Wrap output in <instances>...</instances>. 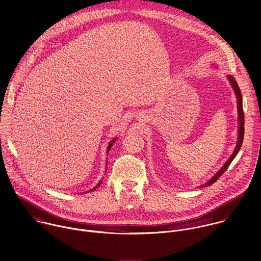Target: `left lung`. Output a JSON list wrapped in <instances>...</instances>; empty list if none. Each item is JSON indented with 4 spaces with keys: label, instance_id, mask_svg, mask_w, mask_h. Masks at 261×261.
<instances>
[{
    "label": "left lung",
    "instance_id": "1",
    "mask_svg": "<svg viewBox=\"0 0 261 261\" xmlns=\"http://www.w3.org/2000/svg\"><path fill=\"white\" fill-rule=\"evenodd\" d=\"M216 66V65H213ZM227 80L230 83V86L232 87L234 95L237 97V106H238V122H239V127H238V140H237V145L234 147L233 152L231 153V155L228 158V160L224 163V165L219 169V171L216 173V174L209 179L205 185H202L200 188H204V187H210L211 185H213L222 174L224 173V171L228 168V166L230 165V163L232 162V160L236 158V155L238 154L241 146H242V142H243V138H244V112H243V98H242V94L240 91V88L238 86V83L236 82L234 77L231 76L230 74H227Z\"/></svg>",
    "mask_w": 261,
    "mask_h": 261
}]
</instances>
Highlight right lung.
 <instances>
[{
	"instance_id": "1",
	"label": "right lung",
	"mask_w": 261,
	"mask_h": 261,
	"mask_svg": "<svg viewBox=\"0 0 261 261\" xmlns=\"http://www.w3.org/2000/svg\"><path fill=\"white\" fill-rule=\"evenodd\" d=\"M117 139H118V138H117V137H116V138H114V139H113V140H111V142H110V143H109V146H108V149H107V153H108V152H109V151H110V149H111V147H112V146H113V144H114V143H115V142H116V140H117ZM107 165H108V163H107ZM106 167H108V166H106ZM106 169H107V168H106ZM101 181H102V180H100V181H99V184H98V185H97V186H96V187H95V188H94V189H93V190H90V191H89V192H93V191H95V190H96V189H97V188H98V187H99V186H100V185H101Z\"/></svg>"
}]
</instances>
